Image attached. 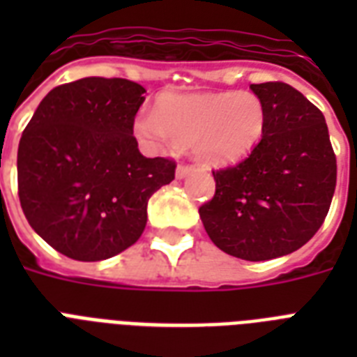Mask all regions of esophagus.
Segmentation results:
<instances>
[{
  "label": "esophagus",
  "instance_id": "1",
  "mask_svg": "<svg viewBox=\"0 0 357 357\" xmlns=\"http://www.w3.org/2000/svg\"><path fill=\"white\" fill-rule=\"evenodd\" d=\"M192 170H195V168L190 167V165H179V167L176 168V178H185V176L192 172Z\"/></svg>",
  "mask_w": 357,
  "mask_h": 357
}]
</instances>
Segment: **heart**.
<instances>
[{
    "label": "heart",
    "mask_w": 357,
    "mask_h": 357,
    "mask_svg": "<svg viewBox=\"0 0 357 357\" xmlns=\"http://www.w3.org/2000/svg\"><path fill=\"white\" fill-rule=\"evenodd\" d=\"M133 129L146 144H192L202 162L224 165L246 155L261 139L265 105L248 91L168 94L157 103V113L140 109Z\"/></svg>",
    "instance_id": "heart-1"
}]
</instances>
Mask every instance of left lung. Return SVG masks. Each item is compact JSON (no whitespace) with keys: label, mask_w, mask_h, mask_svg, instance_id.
I'll list each match as a JSON object with an SVG mask.
<instances>
[{"label":"left lung","mask_w":357,"mask_h":357,"mask_svg":"<svg viewBox=\"0 0 357 357\" xmlns=\"http://www.w3.org/2000/svg\"><path fill=\"white\" fill-rule=\"evenodd\" d=\"M265 105L263 137L237 165L213 170L217 189L200 207L218 248L266 261L304 246L332 204L337 161L324 114L282 81L250 85Z\"/></svg>","instance_id":"1"}]
</instances>
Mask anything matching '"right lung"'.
<instances>
[{"instance_id": "right-lung-1", "label": "right lung", "mask_w": 357, "mask_h": 357, "mask_svg": "<svg viewBox=\"0 0 357 357\" xmlns=\"http://www.w3.org/2000/svg\"><path fill=\"white\" fill-rule=\"evenodd\" d=\"M144 86L85 77L55 86L18 146V196L31 228L77 261H102L139 241L148 200L176 161L148 159L133 137Z\"/></svg>"}]
</instances>
